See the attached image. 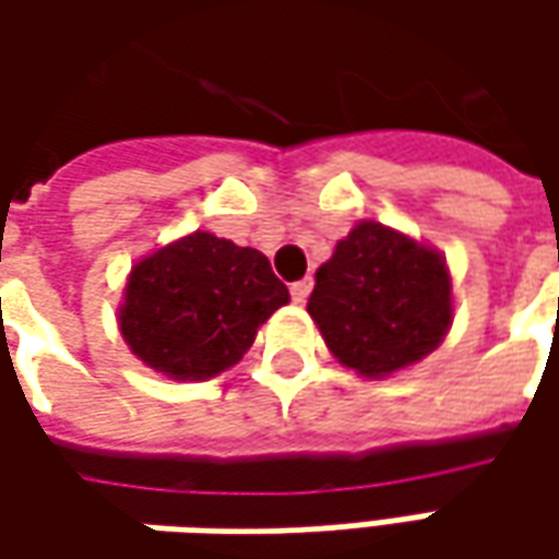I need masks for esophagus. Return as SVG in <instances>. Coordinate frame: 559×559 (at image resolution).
Instances as JSON below:
<instances>
[{
  "label": "esophagus",
  "instance_id": "34e87169",
  "mask_svg": "<svg viewBox=\"0 0 559 559\" xmlns=\"http://www.w3.org/2000/svg\"><path fill=\"white\" fill-rule=\"evenodd\" d=\"M313 283L311 280H298V283H292V298L301 305V301H308V295H311Z\"/></svg>",
  "mask_w": 559,
  "mask_h": 559
}]
</instances>
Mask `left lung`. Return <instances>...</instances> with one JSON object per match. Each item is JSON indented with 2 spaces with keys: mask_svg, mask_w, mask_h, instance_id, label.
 Returning <instances> with one entry per match:
<instances>
[{
  "mask_svg": "<svg viewBox=\"0 0 559 559\" xmlns=\"http://www.w3.org/2000/svg\"><path fill=\"white\" fill-rule=\"evenodd\" d=\"M451 311L444 258L376 221H360L335 246L308 301L338 364L370 379L432 355L451 330Z\"/></svg>",
  "mask_w": 559,
  "mask_h": 559,
  "instance_id": "8db88e82",
  "label": "left lung"
}]
</instances>
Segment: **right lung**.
I'll list each match as a JSON object with an SVG mask.
<instances>
[{
    "instance_id": "obj_1",
    "label": "right lung",
    "mask_w": 559,
    "mask_h": 559,
    "mask_svg": "<svg viewBox=\"0 0 559 559\" xmlns=\"http://www.w3.org/2000/svg\"><path fill=\"white\" fill-rule=\"evenodd\" d=\"M289 301L258 248L192 233L130 270L120 333L145 367L211 379L239 364L258 326Z\"/></svg>"
}]
</instances>
